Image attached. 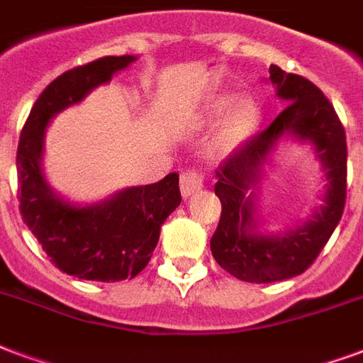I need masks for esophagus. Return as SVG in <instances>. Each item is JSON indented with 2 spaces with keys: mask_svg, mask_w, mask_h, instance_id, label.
<instances>
[{
  "mask_svg": "<svg viewBox=\"0 0 363 363\" xmlns=\"http://www.w3.org/2000/svg\"><path fill=\"white\" fill-rule=\"evenodd\" d=\"M204 184L203 172H199L197 168H189L182 174L179 178V187H182V195L184 197H191L193 193H197Z\"/></svg>",
  "mask_w": 363,
  "mask_h": 363,
  "instance_id": "1",
  "label": "esophagus"
}]
</instances>
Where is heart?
<instances>
[{
  "label": "heart",
  "mask_w": 363,
  "mask_h": 363,
  "mask_svg": "<svg viewBox=\"0 0 363 363\" xmlns=\"http://www.w3.org/2000/svg\"><path fill=\"white\" fill-rule=\"evenodd\" d=\"M231 105V97H220L211 105L208 108V114L212 118H216L220 114H223L228 111V107ZM258 118H260V113H258V107L252 99H241L235 105V108L231 111L230 118L225 120L222 132L218 135V149L222 151H231L235 149L237 145H241L250 133L255 132L256 124H258Z\"/></svg>",
  "instance_id": "heart-1"
}]
</instances>
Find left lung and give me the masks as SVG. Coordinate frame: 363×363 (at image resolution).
Masks as SVG:
<instances>
[{"instance_id": "left-lung-1", "label": "left lung", "mask_w": 363, "mask_h": 363, "mask_svg": "<svg viewBox=\"0 0 363 363\" xmlns=\"http://www.w3.org/2000/svg\"><path fill=\"white\" fill-rule=\"evenodd\" d=\"M269 80L287 107L266 130L237 147L216 170L214 193L222 203L220 222L211 239L214 260L237 279L274 283L306 272L340 222L347 203V135L331 101L304 76L269 67ZM285 133L316 147L328 185L324 204L312 220L283 236L254 230V199L259 168Z\"/></svg>"}]
</instances>
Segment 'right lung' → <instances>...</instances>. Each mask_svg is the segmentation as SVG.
<instances>
[{
    "instance_id": "add662e5",
    "label": "right lung",
    "mask_w": 363,
    "mask_h": 363,
    "mask_svg": "<svg viewBox=\"0 0 363 363\" xmlns=\"http://www.w3.org/2000/svg\"><path fill=\"white\" fill-rule=\"evenodd\" d=\"M133 61V55L101 57L62 72L34 103L16 149L18 208L24 223L57 268L88 281H122L140 274L159 243L162 223L182 203L176 172L94 206L62 201L43 178L40 160L49 120Z\"/></svg>"
}]
</instances>
